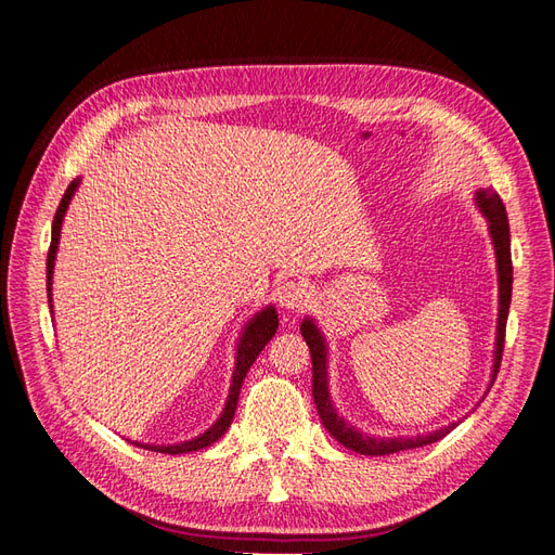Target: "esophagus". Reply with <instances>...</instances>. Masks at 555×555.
Masks as SVG:
<instances>
[{
    "label": "esophagus",
    "instance_id": "34e87169",
    "mask_svg": "<svg viewBox=\"0 0 555 555\" xmlns=\"http://www.w3.org/2000/svg\"><path fill=\"white\" fill-rule=\"evenodd\" d=\"M276 298H279L281 308L302 310L305 305L310 302V291H308V286H305V284H298V281H288V284H284V286L279 288Z\"/></svg>",
    "mask_w": 555,
    "mask_h": 555
}]
</instances>
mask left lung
<instances>
[{"label":"left lung","mask_w":555,"mask_h":555,"mask_svg":"<svg viewBox=\"0 0 555 555\" xmlns=\"http://www.w3.org/2000/svg\"><path fill=\"white\" fill-rule=\"evenodd\" d=\"M477 207L481 215L489 221V233L493 241V250H496V267H499V326H496V350H493V372L491 384L496 382V374L501 370L503 358V344H505V322H508L511 310V293H513V259H511V229H508V215H505V205L493 188H485L477 191ZM300 332L305 344L310 348L312 356V396L320 420L326 427V431L334 436L338 443H344L350 451L360 455H391L400 451H410V448L429 446L441 441L446 434H451L455 424L436 429L424 436H370L358 431L352 424H348L344 417H338V412L328 396V372H326V344L320 328L312 320H302Z\"/></svg>","instance_id":"left-lung-1"}]
</instances>
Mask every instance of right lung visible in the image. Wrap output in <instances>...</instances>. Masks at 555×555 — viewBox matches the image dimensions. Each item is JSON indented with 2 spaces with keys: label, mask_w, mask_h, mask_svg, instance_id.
<instances>
[{
  "label": "right lung",
  "mask_w": 555,
  "mask_h": 555,
  "mask_svg": "<svg viewBox=\"0 0 555 555\" xmlns=\"http://www.w3.org/2000/svg\"><path fill=\"white\" fill-rule=\"evenodd\" d=\"M80 179L70 181V185L66 188V193L62 197V203L56 207V215L52 221V243H50V253H47V298H50V308H52V274H54V259H56V247H59V235H62V221L64 215L68 209L70 197H74L76 188H78ZM279 328V314L276 310L264 308L262 312H257L250 322L245 324L243 328V336L238 340V350H235V367H233V379H231V388H229V398H227V405H223V412L219 415V420L211 424V427L195 436L191 441H183V443H173V446H152V443H138L140 448H147V451H155V453H169V455H179V453H193L199 451V448H207L215 443L217 439H221L223 431L231 427L233 422V412H235V403H238V396H241V386L247 370L253 367V362L257 360L259 352L264 350V346L269 344V338L276 334Z\"/></svg>",
  "instance_id": "add662e5"
}]
</instances>
